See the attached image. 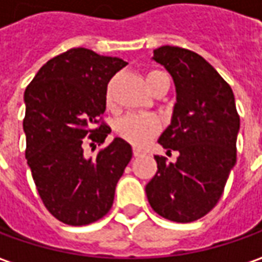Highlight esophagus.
Wrapping results in <instances>:
<instances>
[{"instance_id":"esophagus-1","label":"esophagus","mask_w":262,"mask_h":262,"mask_svg":"<svg viewBox=\"0 0 262 262\" xmlns=\"http://www.w3.org/2000/svg\"><path fill=\"white\" fill-rule=\"evenodd\" d=\"M142 154H143V150H142V149L133 148V155H135V157H140Z\"/></svg>"}]
</instances>
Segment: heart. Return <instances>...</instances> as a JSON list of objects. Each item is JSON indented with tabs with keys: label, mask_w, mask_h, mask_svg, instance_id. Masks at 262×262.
<instances>
[{
	"label": "heart",
	"mask_w": 262,
	"mask_h": 262,
	"mask_svg": "<svg viewBox=\"0 0 262 262\" xmlns=\"http://www.w3.org/2000/svg\"><path fill=\"white\" fill-rule=\"evenodd\" d=\"M158 71L149 72L148 74V85H150L152 79L155 75H158ZM113 86L114 81H110L105 91V100L107 103H112L113 100ZM159 130V122L154 116H145V114L130 113L120 119L117 123V132L123 139L130 142L133 145H145L157 132Z\"/></svg>",
	"instance_id": "obj_1"
}]
</instances>
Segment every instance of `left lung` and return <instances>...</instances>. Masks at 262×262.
<instances>
[{
	"instance_id": "1",
	"label": "left lung",
	"mask_w": 262,
	"mask_h": 262,
	"mask_svg": "<svg viewBox=\"0 0 262 262\" xmlns=\"http://www.w3.org/2000/svg\"><path fill=\"white\" fill-rule=\"evenodd\" d=\"M154 60L174 79L177 103L159 143L174 162L155 155L158 171L146 184L150 207L178 223L194 222L217 204L236 164L239 114L229 84L195 52L178 46L154 50Z\"/></svg>"
}]
</instances>
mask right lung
Listing matches in <instances>:
<instances>
[{"instance_id":"obj_1","label":"right lung","mask_w":262,"mask_h":262,"mask_svg":"<svg viewBox=\"0 0 262 262\" xmlns=\"http://www.w3.org/2000/svg\"><path fill=\"white\" fill-rule=\"evenodd\" d=\"M126 65L85 48L69 49L48 60L26 88V159L45 207L62 223L90 225L113 206L132 146L114 138L94 158L84 146L101 145L112 132L101 120L107 84Z\"/></svg>"}]
</instances>
